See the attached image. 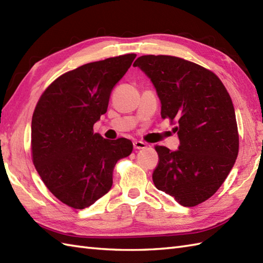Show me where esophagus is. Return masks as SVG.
Segmentation results:
<instances>
[{
	"label": "esophagus",
	"instance_id": "1",
	"mask_svg": "<svg viewBox=\"0 0 263 263\" xmlns=\"http://www.w3.org/2000/svg\"><path fill=\"white\" fill-rule=\"evenodd\" d=\"M133 147H135V149H146L147 148V143H144L143 141H135L133 142Z\"/></svg>",
	"mask_w": 263,
	"mask_h": 263
}]
</instances>
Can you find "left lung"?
<instances>
[{"label": "left lung", "instance_id": "left-lung-1", "mask_svg": "<svg viewBox=\"0 0 263 263\" xmlns=\"http://www.w3.org/2000/svg\"><path fill=\"white\" fill-rule=\"evenodd\" d=\"M133 66L152 80L161 103V117L175 123V152L156 146L159 163L155 186L184 206L216 193L238 154L235 110L230 93L214 72L168 55H143Z\"/></svg>", "mask_w": 263, "mask_h": 263}]
</instances>
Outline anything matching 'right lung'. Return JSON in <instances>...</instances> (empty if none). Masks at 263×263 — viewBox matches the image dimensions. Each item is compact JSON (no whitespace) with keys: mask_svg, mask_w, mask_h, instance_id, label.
Wrapping results in <instances>:
<instances>
[{"mask_svg":"<svg viewBox=\"0 0 263 263\" xmlns=\"http://www.w3.org/2000/svg\"><path fill=\"white\" fill-rule=\"evenodd\" d=\"M136 54L81 65L59 77L39 98L31 121L32 161L60 201L85 209L107 193L113 170L132 153L125 138L109 141L93 133L107 111L110 92Z\"/></svg>","mask_w":263,"mask_h":263,"instance_id":"right-lung-1","label":"right lung"}]
</instances>
